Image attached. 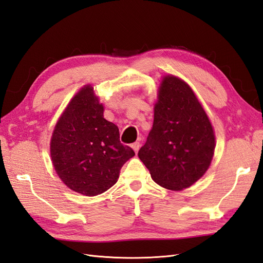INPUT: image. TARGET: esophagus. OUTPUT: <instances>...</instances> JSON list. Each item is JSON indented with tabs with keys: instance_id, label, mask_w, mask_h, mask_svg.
<instances>
[{
	"instance_id": "esophagus-1",
	"label": "esophagus",
	"mask_w": 263,
	"mask_h": 263,
	"mask_svg": "<svg viewBox=\"0 0 263 263\" xmlns=\"http://www.w3.org/2000/svg\"><path fill=\"white\" fill-rule=\"evenodd\" d=\"M132 148L134 149V151L135 153H138V150H139V148H140V142H138V141H136V142H134V144L132 145Z\"/></svg>"
}]
</instances>
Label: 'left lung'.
Returning <instances> with one entry per match:
<instances>
[{"mask_svg":"<svg viewBox=\"0 0 263 263\" xmlns=\"http://www.w3.org/2000/svg\"><path fill=\"white\" fill-rule=\"evenodd\" d=\"M214 149L213 127L193 91L180 79L164 77L153 129L138 151L151 178L165 189H186L209 169Z\"/></svg>","mask_w":263,"mask_h":263,"instance_id":"left-lung-1","label":"left lung"}]
</instances>
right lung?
<instances>
[{
    "label": "right lung",
    "instance_id": "obj_1",
    "mask_svg": "<svg viewBox=\"0 0 263 263\" xmlns=\"http://www.w3.org/2000/svg\"><path fill=\"white\" fill-rule=\"evenodd\" d=\"M103 110L92 86L83 87L59 118L50 142L59 178L86 196L112 187L124 163L135 156L119 140L118 127L103 117Z\"/></svg>",
    "mask_w": 263,
    "mask_h": 263
}]
</instances>
